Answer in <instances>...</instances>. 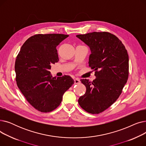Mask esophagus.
Returning <instances> with one entry per match:
<instances>
[{
	"mask_svg": "<svg viewBox=\"0 0 146 146\" xmlns=\"http://www.w3.org/2000/svg\"><path fill=\"white\" fill-rule=\"evenodd\" d=\"M74 84H79V83H80V80L78 79H75L74 80Z\"/></svg>",
	"mask_w": 146,
	"mask_h": 146,
	"instance_id": "34e87169",
	"label": "esophagus"
}]
</instances>
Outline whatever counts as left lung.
Here are the masks:
<instances>
[{
    "label": "left lung",
    "instance_id": "1",
    "mask_svg": "<svg viewBox=\"0 0 146 146\" xmlns=\"http://www.w3.org/2000/svg\"><path fill=\"white\" fill-rule=\"evenodd\" d=\"M90 48L89 66L95 71L93 82L81 79L86 88L78 103L86 112L98 114L117 101L128 78L127 51L115 36L107 32L76 35Z\"/></svg>",
    "mask_w": 146,
    "mask_h": 146
}]
</instances>
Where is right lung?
<instances>
[{
    "label": "right lung",
    "instance_id": "obj_1",
    "mask_svg": "<svg viewBox=\"0 0 146 146\" xmlns=\"http://www.w3.org/2000/svg\"><path fill=\"white\" fill-rule=\"evenodd\" d=\"M68 35L37 34L22 46L15 64L18 88L27 101L41 112L56 109L74 83L69 76L53 78L51 66L58 61L57 46Z\"/></svg>",
    "mask_w": 146,
    "mask_h": 146
}]
</instances>
